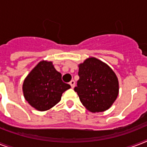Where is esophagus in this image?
Returning <instances> with one entry per match:
<instances>
[{"label":"esophagus","mask_w":147,"mask_h":147,"mask_svg":"<svg viewBox=\"0 0 147 147\" xmlns=\"http://www.w3.org/2000/svg\"><path fill=\"white\" fill-rule=\"evenodd\" d=\"M69 85H71V87L73 88L74 87H75V85H76V82H75V81L74 80H71L70 82H69Z\"/></svg>","instance_id":"esophagus-1"}]
</instances>
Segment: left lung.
I'll use <instances>...</instances> for the list:
<instances>
[{
    "mask_svg": "<svg viewBox=\"0 0 147 147\" xmlns=\"http://www.w3.org/2000/svg\"><path fill=\"white\" fill-rule=\"evenodd\" d=\"M78 79L75 92L81 102L92 113L107 111L118 96L119 82L111 67L94 57L78 65Z\"/></svg>",
    "mask_w": 147,
    "mask_h": 147,
    "instance_id": "left-lung-1",
    "label": "left lung"
}]
</instances>
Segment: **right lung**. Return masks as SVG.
Instances as JSON below:
<instances>
[{
    "mask_svg": "<svg viewBox=\"0 0 147 147\" xmlns=\"http://www.w3.org/2000/svg\"><path fill=\"white\" fill-rule=\"evenodd\" d=\"M71 86L62 81L53 62L40 61L27 75L23 83L26 100L35 109L45 111L59 102L62 93Z\"/></svg>",
    "mask_w": 147,
    "mask_h": 147,
    "instance_id": "obj_1",
    "label": "right lung"
}]
</instances>
